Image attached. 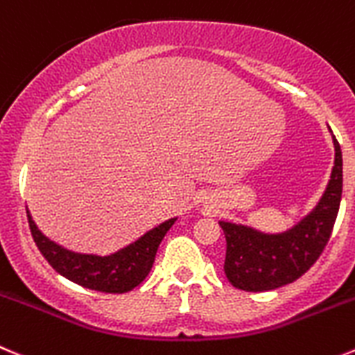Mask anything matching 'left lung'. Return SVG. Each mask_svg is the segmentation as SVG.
<instances>
[{
    "label": "left lung",
    "mask_w": 355,
    "mask_h": 355,
    "mask_svg": "<svg viewBox=\"0 0 355 355\" xmlns=\"http://www.w3.org/2000/svg\"><path fill=\"white\" fill-rule=\"evenodd\" d=\"M335 167L317 207L295 228L281 235H265L219 221L226 237L225 273L242 291H270L295 282L319 259L331 237L342 200V150L336 137Z\"/></svg>",
    "instance_id": "1"
}]
</instances>
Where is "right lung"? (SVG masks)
<instances>
[{"label":"right lung","instance_id":"add662e5","mask_svg":"<svg viewBox=\"0 0 355 355\" xmlns=\"http://www.w3.org/2000/svg\"><path fill=\"white\" fill-rule=\"evenodd\" d=\"M174 221L175 218L168 219L148 232L146 235H143L129 248L121 249L116 254L101 258V256L76 254V252H71L53 244L36 228L35 221L28 212L29 230H31L33 239H35L43 258L50 263L55 272L83 288L101 293H113V295L132 291L146 279L153 266L158 245L168 228L174 225Z\"/></svg>","mask_w":355,"mask_h":355}]
</instances>
